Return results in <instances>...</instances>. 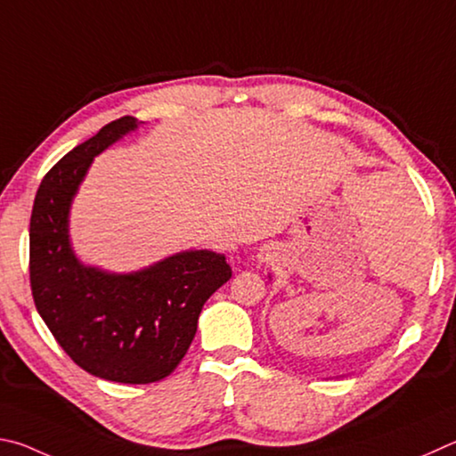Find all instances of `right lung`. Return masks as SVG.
<instances>
[{"mask_svg": "<svg viewBox=\"0 0 456 456\" xmlns=\"http://www.w3.org/2000/svg\"><path fill=\"white\" fill-rule=\"evenodd\" d=\"M138 126L124 116L68 151L39 183L29 222V281L39 316L77 366L124 385L172 374L194 340L206 300L232 278L226 256L206 248L132 273L77 258L69 236L77 190L94 158Z\"/></svg>", "mask_w": 456, "mask_h": 456, "instance_id": "right-lung-1", "label": "right lung"}]
</instances>
